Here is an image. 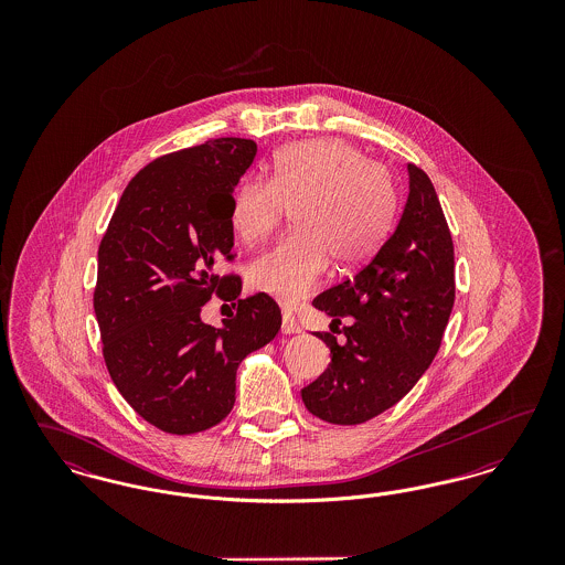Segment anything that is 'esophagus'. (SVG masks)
I'll return each instance as SVG.
<instances>
[{
	"instance_id": "34e87169",
	"label": "esophagus",
	"mask_w": 565,
	"mask_h": 565,
	"mask_svg": "<svg viewBox=\"0 0 565 565\" xmlns=\"http://www.w3.org/2000/svg\"><path fill=\"white\" fill-rule=\"evenodd\" d=\"M281 332H284V334H298V332H300V326H298L295 318H292L290 313H286V311H284V316H281Z\"/></svg>"
}]
</instances>
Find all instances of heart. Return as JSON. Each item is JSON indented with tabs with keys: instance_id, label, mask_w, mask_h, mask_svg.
Here are the masks:
<instances>
[{
	"instance_id": "obj_1",
	"label": "heart",
	"mask_w": 565,
	"mask_h": 565,
	"mask_svg": "<svg viewBox=\"0 0 565 565\" xmlns=\"http://www.w3.org/2000/svg\"><path fill=\"white\" fill-rule=\"evenodd\" d=\"M270 167V180L239 182L228 222L243 242H260L295 205V233L252 263L249 284L296 302L320 284L330 258L351 269L375 254L394 217V186L381 164L332 137L284 146Z\"/></svg>"
}]
</instances>
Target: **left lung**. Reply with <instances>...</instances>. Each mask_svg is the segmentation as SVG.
Masks as SVG:
<instances>
[{
  "label": "left lung",
  "instance_id": "1",
  "mask_svg": "<svg viewBox=\"0 0 565 565\" xmlns=\"http://www.w3.org/2000/svg\"><path fill=\"white\" fill-rule=\"evenodd\" d=\"M408 196L398 226L353 277L313 300L345 343L316 332L330 364L300 390L309 413L328 424L355 426L403 401L440 348L456 300V260L449 224L424 169L408 162Z\"/></svg>",
  "mask_w": 565,
  "mask_h": 565
}]
</instances>
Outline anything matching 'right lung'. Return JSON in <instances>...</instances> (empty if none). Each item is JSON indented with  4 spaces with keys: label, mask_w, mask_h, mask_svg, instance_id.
Instances as JSON below:
<instances>
[{
    "label": "right lung",
    "mask_w": 565,
    "mask_h": 565,
    "mask_svg": "<svg viewBox=\"0 0 565 565\" xmlns=\"http://www.w3.org/2000/svg\"><path fill=\"white\" fill-rule=\"evenodd\" d=\"M256 143L220 137L146 164L122 192L99 243L95 316L104 360L122 398L167 434L220 424L235 404L243 358L281 328L265 292L237 300L222 328L201 322L217 295L235 300L239 275H215L233 263L231 199L254 162Z\"/></svg>",
    "instance_id": "right-lung-1"
}]
</instances>
